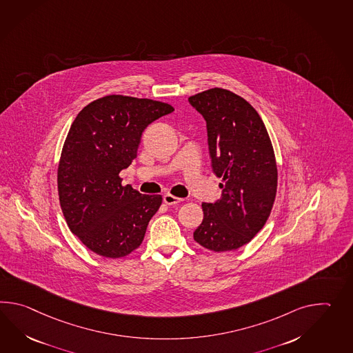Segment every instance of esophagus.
I'll list each match as a JSON object with an SVG mask.
<instances>
[{"label":"esophagus","mask_w":353,"mask_h":353,"mask_svg":"<svg viewBox=\"0 0 353 353\" xmlns=\"http://www.w3.org/2000/svg\"><path fill=\"white\" fill-rule=\"evenodd\" d=\"M181 201H182V199L176 197V196L170 195V194H165V195L163 196V203H165L167 205L180 204Z\"/></svg>","instance_id":"1"}]
</instances>
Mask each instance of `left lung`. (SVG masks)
<instances>
[{"label":"left lung","instance_id":"left-lung-1","mask_svg":"<svg viewBox=\"0 0 353 353\" xmlns=\"http://www.w3.org/2000/svg\"><path fill=\"white\" fill-rule=\"evenodd\" d=\"M205 119L208 144L221 197L204 204L194 239L206 250L234 251L251 242L266 223L277 190L272 143L259 112L243 97L210 88L188 97Z\"/></svg>","mask_w":353,"mask_h":353}]
</instances>
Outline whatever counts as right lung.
<instances>
[{
  "instance_id": "1",
  "label": "right lung",
  "mask_w": 353,
  "mask_h": 353,
  "mask_svg": "<svg viewBox=\"0 0 353 353\" xmlns=\"http://www.w3.org/2000/svg\"><path fill=\"white\" fill-rule=\"evenodd\" d=\"M173 110L165 102L109 94L72 123L58 165L59 203L72 233L102 257L137 250L162 204L161 195L123 186L119 173L137 158L144 129Z\"/></svg>"
}]
</instances>
